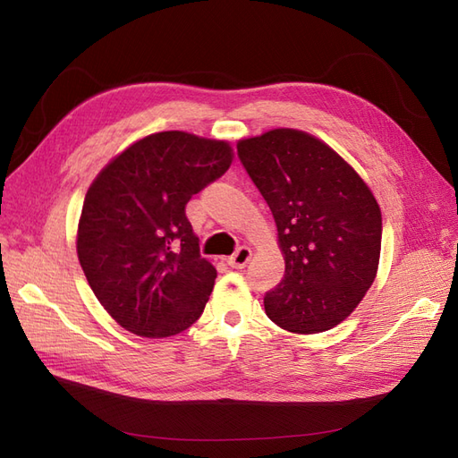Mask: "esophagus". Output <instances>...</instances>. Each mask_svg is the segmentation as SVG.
Returning a JSON list of instances; mask_svg holds the SVG:
<instances>
[{
    "mask_svg": "<svg viewBox=\"0 0 458 458\" xmlns=\"http://www.w3.org/2000/svg\"><path fill=\"white\" fill-rule=\"evenodd\" d=\"M250 258H252V250L248 246H241L237 252H234L231 258H227V263L231 267H234V269H242V267H246V263L250 261Z\"/></svg>",
    "mask_w": 458,
    "mask_h": 458,
    "instance_id": "obj_1",
    "label": "esophagus"
}]
</instances>
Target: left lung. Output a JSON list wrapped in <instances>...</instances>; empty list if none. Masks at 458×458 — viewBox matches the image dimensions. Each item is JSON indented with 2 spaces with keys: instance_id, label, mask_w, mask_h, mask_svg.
Here are the masks:
<instances>
[{
  "instance_id": "obj_1",
  "label": "left lung",
  "mask_w": 458,
  "mask_h": 458,
  "mask_svg": "<svg viewBox=\"0 0 458 458\" xmlns=\"http://www.w3.org/2000/svg\"><path fill=\"white\" fill-rule=\"evenodd\" d=\"M237 155L273 212L283 281L263 296L275 325L315 335L342 323L377 276L382 214L352 165L313 135L279 128Z\"/></svg>"
}]
</instances>
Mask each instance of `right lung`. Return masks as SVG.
<instances>
[{
	"mask_svg": "<svg viewBox=\"0 0 458 458\" xmlns=\"http://www.w3.org/2000/svg\"><path fill=\"white\" fill-rule=\"evenodd\" d=\"M231 162L225 141L160 131L128 147L95 177L78 224V259L120 327L165 338L202 315L217 273L200 258L185 206Z\"/></svg>",
	"mask_w": 458,
	"mask_h": 458,
	"instance_id": "obj_1",
	"label": "right lung"
}]
</instances>
